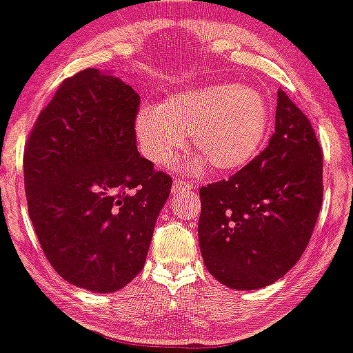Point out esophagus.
<instances>
[{"mask_svg":"<svg viewBox=\"0 0 353 353\" xmlns=\"http://www.w3.org/2000/svg\"><path fill=\"white\" fill-rule=\"evenodd\" d=\"M185 189H196V184H194V182L182 181V179H176L172 182V192L174 194H179Z\"/></svg>","mask_w":353,"mask_h":353,"instance_id":"obj_1","label":"esophagus"}]
</instances>
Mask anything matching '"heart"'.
<instances>
[{"label":"heart","mask_w":353,"mask_h":353,"mask_svg":"<svg viewBox=\"0 0 353 353\" xmlns=\"http://www.w3.org/2000/svg\"><path fill=\"white\" fill-rule=\"evenodd\" d=\"M269 101L245 84H209L169 96L157 108L144 106L134 117L141 152L157 165L171 164L189 132L192 149L201 154L189 169L205 164L219 174H234L249 165L269 136Z\"/></svg>","instance_id":"b5f03b06"}]
</instances>
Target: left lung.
Masks as SVG:
<instances>
[{
  "label": "left lung",
  "mask_w": 353,
  "mask_h": 353,
  "mask_svg": "<svg viewBox=\"0 0 353 353\" xmlns=\"http://www.w3.org/2000/svg\"><path fill=\"white\" fill-rule=\"evenodd\" d=\"M322 165L312 124L279 89L269 145L228 181L201 188V254L219 282L262 289L297 264L322 208Z\"/></svg>",
  "instance_id": "obj_1"
}]
</instances>
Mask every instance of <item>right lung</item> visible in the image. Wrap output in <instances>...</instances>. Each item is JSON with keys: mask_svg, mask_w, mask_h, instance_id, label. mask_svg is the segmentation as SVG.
Listing matches in <instances>:
<instances>
[{"mask_svg": "<svg viewBox=\"0 0 353 353\" xmlns=\"http://www.w3.org/2000/svg\"><path fill=\"white\" fill-rule=\"evenodd\" d=\"M139 94L89 68L61 83L24 149V188L52 269L96 294L143 270L172 179L137 152Z\"/></svg>", "mask_w": 353, "mask_h": 353, "instance_id": "add662e5", "label": "right lung"}]
</instances>
